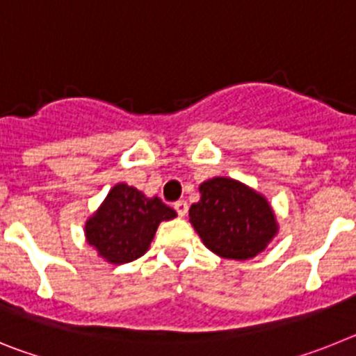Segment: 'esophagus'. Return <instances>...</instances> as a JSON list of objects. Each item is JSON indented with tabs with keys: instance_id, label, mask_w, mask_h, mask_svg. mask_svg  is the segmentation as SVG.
Returning a JSON list of instances; mask_svg holds the SVG:
<instances>
[{
	"instance_id": "1",
	"label": "esophagus",
	"mask_w": 356,
	"mask_h": 356,
	"mask_svg": "<svg viewBox=\"0 0 356 356\" xmlns=\"http://www.w3.org/2000/svg\"><path fill=\"white\" fill-rule=\"evenodd\" d=\"M175 210H176V213H178V216L185 217V216H187V212H188V203H187V201H184V200L176 201Z\"/></svg>"
}]
</instances>
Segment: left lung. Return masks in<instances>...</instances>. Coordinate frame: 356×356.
Instances as JSON below:
<instances>
[{
    "mask_svg": "<svg viewBox=\"0 0 356 356\" xmlns=\"http://www.w3.org/2000/svg\"><path fill=\"white\" fill-rule=\"evenodd\" d=\"M201 200L188 217L203 244L222 259H253L276 235V219L266 197L232 178L200 185Z\"/></svg>",
    "mask_w": 356,
    "mask_h": 356,
    "instance_id": "1",
    "label": "left lung"
}]
</instances>
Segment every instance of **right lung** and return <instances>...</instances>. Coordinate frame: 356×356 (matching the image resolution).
I'll list each match as a JSON object with an SVG mask.
<instances>
[{"instance_id": "1", "label": "right lung", "mask_w": 356, "mask_h": 356, "mask_svg": "<svg viewBox=\"0 0 356 356\" xmlns=\"http://www.w3.org/2000/svg\"><path fill=\"white\" fill-rule=\"evenodd\" d=\"M176 217L159 197H146L127 184L115 185L85 225L90 246L112 264H127L146 253L162 221Z\"/></svg>"}]
</instances>
